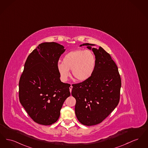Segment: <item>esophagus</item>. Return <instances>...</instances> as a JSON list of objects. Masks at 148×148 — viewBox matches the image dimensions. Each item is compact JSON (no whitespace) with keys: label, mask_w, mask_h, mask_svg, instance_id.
<instances>
[{"label":"esophagus","mask_w":148,"mask_h":148,"mask_svg":"<svg viewBox=\"0 0 148 148\" xmlns=\"http://www.w3.org/2000/svg\"><path fill=\"white\" fill-rule=\"evenodd\" d=\"M72 88H73V87L71 86H70L69 87V89H70V93L71 92V90H72Z\"/></svg>","instance_id":"1"}]
</instances>
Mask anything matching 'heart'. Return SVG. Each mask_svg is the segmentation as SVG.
Masks as SVG:
<instances>
[{
    "label": "heart",
    "mask_w": 148,
    "mask_h": 148,
    "mask_svg": "<svg viewBox=\"0 0 148 148\" xmlns=\"http://www.w3.org/2000/svg\"><path fill=\"white\" fill-rule=\"evenodd\" d=\"M96 66V58L90 50H77L65 54L62 62L57 65V69L61 80L66 82L70 76V70L73 75L79 81H86L93 74Z\"/></svg>",
    "instance_id": "obj_1"
}]
</instances>
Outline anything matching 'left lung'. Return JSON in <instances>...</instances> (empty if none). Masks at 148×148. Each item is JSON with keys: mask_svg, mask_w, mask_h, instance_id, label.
Instances as JSON below:
<instances>
[{"mask_svg": "<svg viewBox=\"0 0 148 148\" xmlns=\"http://www.w3.org/2000/svg\"><path fill=\"white\" fill-rule=\"evenodd\" d=\"M94 44H83L94 53L96 66L87 80L73 84L71 95L76 99L75 112L79 121L86 126L101 123L111 113L120 101L121 80L118 68L110 55Z\"/></svg>", "mask_w": 148, "mask_h": 148, "instance_id": "left-lung-1", "label": "left lung"}]
</instances>
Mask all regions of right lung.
<instances>
[{"instance_id": "1", "label": "right lung", "mask_w": 148, "mask_h": 148, "mask_svg": "<svg viewBox=\"0 0 148 148\" xmlns=\"http://www.w3.org/2000/svg\"><path fill=\"white\" fill-rule=\"evenodd\" d=\"M64 47L56 42L38 45L28 56L19 82V98L31 118L37 123L50 125L60 114L69 97V84L61 82L57 65Z\"/></svg>"}]
</instances>
